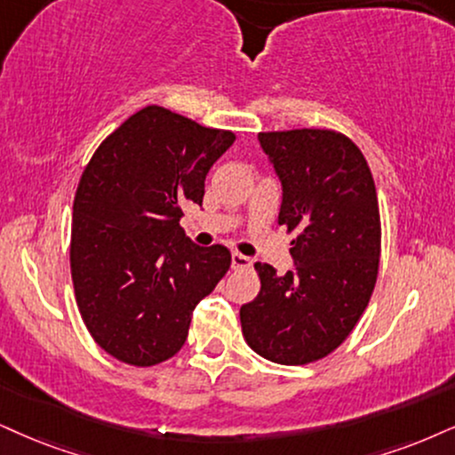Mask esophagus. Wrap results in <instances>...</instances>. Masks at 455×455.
I'll return each instance as SVG.
<instances>
[{
	"label": "esophagus",
	"mask_w": 455,
	"mask_h": 455,
	"mask_svg": "<svg viewBox=\"0 0 455 455\" xmlns=\"http://www.w3.org/2000/svg\"><path fill=\"white\" fill-rule=\"evenodd\" d=\"M253 266V259L243 253H232V267L234 270H243V267Z\"/></svg>",
	"instance_id": "1"
}]
</instances>
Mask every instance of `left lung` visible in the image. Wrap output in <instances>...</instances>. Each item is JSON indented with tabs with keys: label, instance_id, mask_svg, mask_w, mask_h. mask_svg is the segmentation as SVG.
<instances>
[{
	"label": "left lung",
	"instance_id": "1",
	"mask_svg": "<svg viewBox=\"0 0 455 455\" xmlns=\"http://www.w3.org/2000/svg\"><path fill=\"white\" fill-rule=\"evenodd\" d=\"M283 185L278 226L295 234V267L278 276L255 263L261 291L240 307L257 355L306 364L333 352L355 329L379 266V209L367 160L346 134L321 128L259 132Z\"/></svg>",
	"mask_w": 455,
	"mask_h": 455
}]
</instances>
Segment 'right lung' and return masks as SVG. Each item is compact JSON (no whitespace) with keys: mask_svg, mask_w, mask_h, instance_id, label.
<instances>
[{"mask_svg":"<svg viewBox=\"0 0 455 455\" xmlns=\"http://www.w3.org/2000/svg\"><path fill=\"white\" fill-rule=\"evenodd\" d=\"M234 139L149 105L88 162L73 202L71 278L84 324L117 361L175 356L194 307L229 270L226 246L194 244L179 221L185 204L202 206L204 179Z\"/></svg>","mask_w":455,"mask_h":455,"instance_id":"obj_1","label":"right lung"}]
</instances>
